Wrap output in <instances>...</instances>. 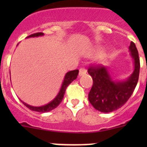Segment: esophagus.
<instances>
[{"label":"esophagus","mask_w":147,"mask_h":147,"mask_svg":"<svg viewBox=\"0 0 147 147\" xmlns=\"http://www.w3.org/2000/svg\"><path fill=\"white\" fill-rule=\"evenodd\" d=\"M87 73V70L85 69V67H81L80 69V74H79V75H80V76H83L84 74H85Z\"/></svg>","instance_id":"esophagus-1"}]
</instances>
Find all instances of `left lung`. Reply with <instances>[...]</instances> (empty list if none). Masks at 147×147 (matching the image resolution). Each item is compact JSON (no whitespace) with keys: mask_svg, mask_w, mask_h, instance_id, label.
<instances>
[{"mask_svg":"<svg viewBox=\"0 0 147 147\" xmlns=\"http://www.w3.org/2000/svg\"><path fill=\"white\" fill-rule=\"evenodd\" d=\"M129 49L134 61V71L127 80L113 81L107 68L103 65H91L88 68V74L93 81L88 100L100 112L110 113L121 107L130 98L137 85L140 71L138 52L133 42H131Z\"/></svg>","mask_w":147,"mask_h":147,"instance_id":"1","label":"left lung"}]
</instances>
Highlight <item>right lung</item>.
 Here are the masks:
<instances>
[{
    "mask_svg": "<svg viewBox=\"0 0 147 147\" xmlns=\"http://www.w3.org/2000/svg\"><path fill=\"white\" fill-rule=\"evenodd\" d=\"M44 35V34L42 32H38V33H35L33 34L29 35L28 37H39V36H42ZM78 74H79V70H74V71H71L69 72H67L65 74L64 78V81L62 82V87L60 88V90H59V93L57 94V96L55 97L54 99H53L51 102H49L47 105H44V106H40V107H34V106H31V105H28V104L23 102V101H21L23 102V104L25 105L26 107H28V109H30L31 110H33V111H36V112L39 113H45L49 112L51 110H54V108L57 107L58 105L61 103V102L63 99V97H64L65 93L66 88L68 85L72 82L74 80H76V77H77Z\"/></svg>",
    "mask_w": 147,
    "mask_h": 147,
    "instance_id": "1",
    "label": "right lung"
}]
</instances>
